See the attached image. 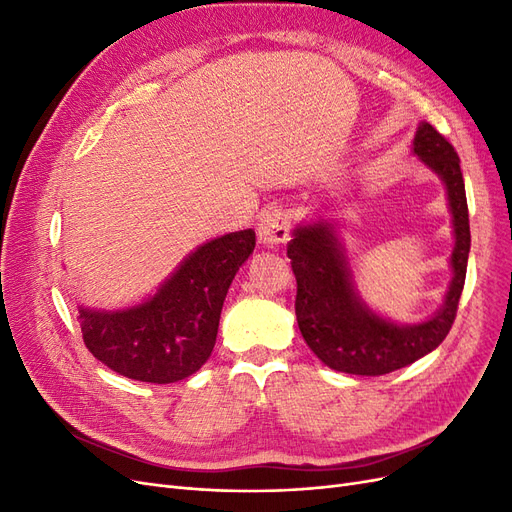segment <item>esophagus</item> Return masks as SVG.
<instances>
[{"label":"esophagus","mask_w":512,"mask_h":512,"mask_svg":"<svg viewBox=\"0 0 512 512\" xmlns=\"http://www.w3.org/2000/svg\"><path fill=\"white\" fill-rule=\"evenodd\" d=\"M290 213L284 209H271L258 222V241L262 245H282L290 237Z\"/></svg>","instance_id":"34e87169"}]
</instances>
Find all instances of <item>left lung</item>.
<instances>
[{
    "label": "left lung",
    "mask_w": 512,
    "mask_h": 512,
    "mask_svg": "<svg viewBox=\"0 0 512 512\" xmlns=\"http://www.w3.org/2000/svg\"><path fill=\"white\" fill-rule=\"evenodd\" d=\"M412 151L442 179L453 215V277L431 318L397 324L376 314L356 290L344 245L329 220L299 224L288 243V258L297 277L294 312L301 335L324 365L344 374L382 376L406 367L436 350L455 322L470 254L468 200L459 156L427 121L418 126Z\"/></svg>",
    "instance_id": "left-lung-1"
}]
</instances>
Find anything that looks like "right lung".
I'll return each mask as SVG.
<instances>
[{
	"instance_id": "add662e5",
	"label": "right lung",
	"mask_w": 512,
	"mask_h": 512,
	"mask_svg": "<svg viewBox=\"0 0 512 512\" xmlns=\"http://www.w3.org/2000/svg\"><path fill=\"white\" fill-rule=\"evenodd\" d=\"M254 245L252 228L228 232L198 245L143 303L123 309L81 305L85 346L132 380L168 384L196 374L211 356L226 292Z\"/></svg>"
}]
</instances>
